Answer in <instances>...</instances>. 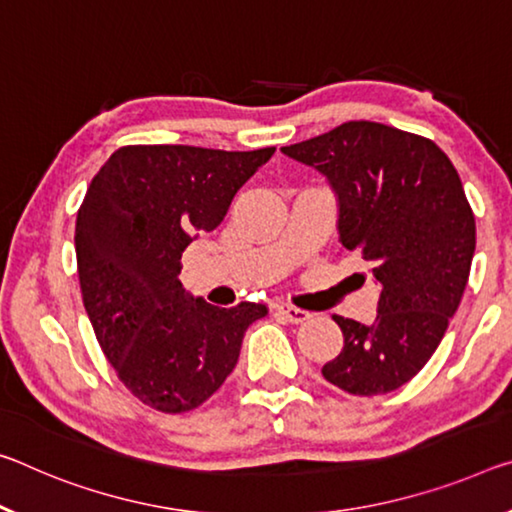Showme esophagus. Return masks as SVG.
Here are the masks:
<instances>
[{
	"mask_svg": "<svg viewBox=\"0 0 512 512\" xmlns=\"http://www.w3.org/2000/svg\"><path fill=\"white\" fill-rule=\"evenodd\" d=\"M275 310H278V314L285 316L289 323H303V321H307L312 316L310 312L298 310V307H294V305H278V307H275Z\"/></svg>",
	"mask_w": 512,
	"mask_h": 512,
	"instance_id": "1",
	"label": "esophagus"
}]
</instances>
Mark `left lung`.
Instances as JSON below:
<instances>
[{"mask_svg":"<svg viewBox=\"0 0 512 512\" xmlns=\"http://www.w3.org/2000/svg\"><path fill=\"white\" fill-rule=\"evenodd\" d=\"M280 150L326 177L339 241L380 285L369 326L332 316L344 348L323 378L355 396L394 392L431 360L467 287L476 223L458 170L433 141L369 120Z\"/></svg>","mask_w":512,"mask_h":512,"instance_id":"obj_1","label":"left lung"}]
</instances>
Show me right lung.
<instances>
[{
  "instance_id": "add662e5",
  "label": "right lung",
  "mask_w": 512,
  "mask_h": 512,
  "mask_svg": "<svg viewBox=\"0 0 512 512\" xmlns=\"http://www.w3.org/2000/svg\"><path fill=\"white\" fill-rule=\"evenodd\" d=\"M273 152L127 145L88 186L75 227L81 298L118 378L154 410L205 403L232 373L250 323L269 312L191 296L180 259L200 232L221 225Z\"/></svg>"
}]
</instances>
